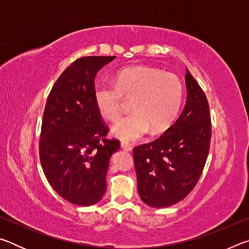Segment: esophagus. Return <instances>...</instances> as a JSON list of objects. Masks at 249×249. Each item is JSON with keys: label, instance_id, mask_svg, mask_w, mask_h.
Listing matches in <instances>:
<instances>
[{"label": "esophagus", "instance_id": "34e87169", "mask_svg": "<svg viewBox=\"0 0 249 249\" xmlns=\"http://www.w3.org/2000/svg\"><path fill=\"white\" fill-rule=\"evenodd\" d=\"M121 148L124 149L126 151H130L133 148H132V145L128 144V142H121Z\"/></svg>", "mask_w": 249, "mask_h": 249}]
</instances>
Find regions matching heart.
Instances as JSON below:
<instances>
[{
  "instance_id": "obj_1",
  "label": "heart",
  "mask_w": 249,
  "mask_h": 249,
  "mask_svg": "<svg viewBox=\"0 0 249 249\" xmlns=\"http://www.w3.org/2000/svg\"><path fill=\"white\" fill-rule=\"evenodd\" d=\"M94 102L104 119L114 122L125 100H133V114L112 126L113 136L124 142L141 140L149 132L161 133L174 123L183 99L180 79L149 67H132L120 71L115 84L100 80L95 83Z\"/></svg>"
}]
</instances>
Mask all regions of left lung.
Wrapping results in <instances>:
<instances>
[{
    "instance_id": "obj_1",
    "label": "left lung",
    "mask_w": 249,
    "mask_h": 249,
    "mask_svg": "<svg viewBox=\"0 0 249 249\" xmlns=\"http://www.w3.org/2000/svg\"><path fill=\"white\" fill-rule=\"evenodd\" d=\"M187 100L174 124L158 140L134 148L137 191L153 208H167L195 188L210 150V108L190 71L185 70Z\"/></svg>"
}]
</instances>
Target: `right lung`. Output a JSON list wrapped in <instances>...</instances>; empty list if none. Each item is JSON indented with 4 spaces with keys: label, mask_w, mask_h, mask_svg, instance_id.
Listing matches in <instances>:
<instances>
[{
    "label": "right lung",
    "mask_w": 249,
    "mask_h": 249,
    "mask_svg": "<svg viewBox=\"0 0 249 249\" xmlns=\"http://www.w3.org/2000/svg\"><path fill=\"white\" fill-rule=\"evenodd\" d=\"M116 57H82L53 84L46 103L39 142L40 163L59 196L77 205H93L107 191L111 156L120 148L107 141L94 102V79Z\"/></svg>",
    "instance_id": "obj_1"
}]
</instances>
